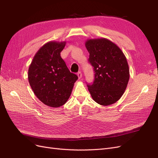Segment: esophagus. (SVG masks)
Returning <instances> with one entry per match:
<instances>
[{"instance_id": "1", "label": "esophagus", "mask_w": 158, "mask_h": 158, "mask_svg": "<svg viewBox=\"0 0 158 158\" xmlns=\"http://www.w3.org/2000/svg\"><path fill=\"white\" fill-rule=\"evenodd\" d=\"M77 75H78V78H79V79H80L81 78H82V73H81V72H78V73H77Z\"/></svg>"}]
</instances>
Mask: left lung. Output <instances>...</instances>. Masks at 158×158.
<instances>
[{"instance_id":"left-lung-1","label":"left lung","mask_w":158,"mask_h":158,"mask_svg":"<svg viewBox=\"0 0 158 158\" xmlns=\"http://www.w3.org/2000/svg\"><path fill=\"white\" fill-rule=\"evenodd\" d=\"M85 45L95 73L93 84L87 85L91 96L102 106L113 104L122 97L130 78L126 56L106 38L88 40Z\"/></svg>"}]
</instances>
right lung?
Instances as JSON below:
<instances>
[{
  "mask_svg": "<svg viewBox=\"0 0 158 158\" xmlns=\"http://www.w3.org/2000/svg\"><path fill=\"white\" fill-rule=\"evenodd\" d=\"M66 41H49L36 52L28 69L33 93L47 106L59 107L68 101L78 76L61 58Z\"/></svg>",
  "mask_w": 158,
  "mask_h": 158,
  "instance_id": "obj_1",
  "label": "right lung"
}]
</instances>
